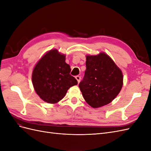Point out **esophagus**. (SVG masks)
<instances>
[{"label": "esophagus", "mask_w": 151, "mask_h": 151, "mask_svg": "<svg viewBox=\"0 0 151 151\" xmlns=\"http://www.w3.org/2000/svg\"><path fill=\"white\" fill-rule=\"evenodd\" d=\"M76 79L77 81V83H79L80 81H81V77L79 76H76Z\"/></svg>", "instance_id": "1"}]
</instances>
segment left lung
I'll use <instances>...</instances> for the list:
<instances>
[{
  "label": "left lung",
  "mask_w": 151,
  "mask_h": 151,
  "mask_svg": "<svg viewBox=\"0 0 151 151\" xmlns=\"http://www.w3.org/2000/svg\"><path fill=\"white\" fill-rule=\"evenodd\" d=\"M86 57V70L79 87L89 106L102 107L110 103L120 93L123 84V73L106 53Z\"/></svg>",
  "instance_id": "1"
}]
</instances>
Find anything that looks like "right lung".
I'll use <instances>...</instances> for the list:
<instances>
[{
    "instance_id": "add662e5",
    "label": "right lung",
    "mask_w": 151,
    "mask_h": 151,
    "mask_svg": "<svg viewBox=\"0 0 151 151\" xmlns=\"http://www.w3.org/2000/svg\"><path fill=\"white\" fill-rule=\"evenodd\" d=\"M70 70V66L65 62V55L57 49L50 50L33 68L32 83L35 92L45 102L57 103L70 87L77 84Z\"/></svg>"
}]
</instances>
